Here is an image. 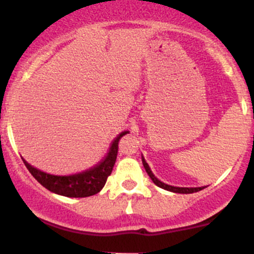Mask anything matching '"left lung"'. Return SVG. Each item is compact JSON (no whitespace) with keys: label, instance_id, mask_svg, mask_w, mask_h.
I'll list each match as a JSON object with an SVG mask.
<instances>
[{"label":"left lung","instance_id":"8db88e82","mask_svg":"<svg viewBox=\"0 0 254 254\" xmlns=\"http://www.w3.org/2000/svg\"><path fill=\"white\" fill-rule=\"evenodd\" d=\"M142 165H143V167H145V170H146V172H147V175L150 176L151 179H152L153 183H155L157 187H160V188L166 189V190L173 191V193L190 194V193H195V191H199V190H201V189L205 188V187H198V188H182V187H172V186H168V184L162 183V182H161V181H158V179L156 178L155 176H153V173L151 172L150 167H148V165H147V163H146L145 158H143V157H142Z\"/></svg>","mask_w":254,"mask_h":254}]
</instances>
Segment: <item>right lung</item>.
<instances>
[{
	"label": "right lung",
	"instance_id": "obj_1",
	"mask_svg": "<svg viewBox=\"0 0 254 254\" xmlns=\"http://www.w3.org/2000/svg\"><path fill=\"white\" fill-rule=\"evenodd\" d=\"M127 132L129 131H123L115 137L111 148H109V152L98 165L81 173H76V175H49V173L43 172V171L30 166L27 161L23 160V162L28 171L32 173V176L48 190L64 196H70V198H86V196L97 194L104 187L107 178L111 176L114 163L117 161L118 142H119L120 137Z\"/></svg>",
	"mask_w": 254,
	"mask_h": 254
}]
</instances>
